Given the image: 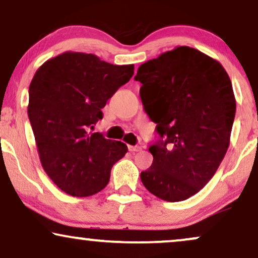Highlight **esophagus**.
Wrapping results in <instances>:
<instances>
[{
	"mask_svg": "<svg viewBox=\"0 0 258 258\" xmlns=\"http://www.w3.org/2000/svg\"><path fill=\"white\" fill-rule=\"evenodd\" d=\"M140 146H137V145H128V150L131 152H137V151H140Z\"/></svg>",
	"mask_w": 258,
	"mask_h": 258,
	"instance_id": "34e87169",
	"label": "esophagus"
}]
</instances>
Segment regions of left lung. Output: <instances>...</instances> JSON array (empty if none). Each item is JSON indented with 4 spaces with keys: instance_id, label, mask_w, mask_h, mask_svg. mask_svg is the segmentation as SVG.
Listing matches in <instances>:
<instances>
[{
    "instance_id": "8db88e82",
    "label": "left lung",
    "mask_w": 258,
    "mask_h": 258,
    "mask_svg": "<svg viewBox=\"0 0 258 258\" xmlns=\"http://www.w3.org/2000/svg\"><path fill=\"white\" fill-rule=\"evenodd\" d=\"M135 80L159 135L140 180L162 200H187L213 177L229 149L236 115L229 75L197 48L178 46L140 65Z\"/></svg>"
}]
</instances>
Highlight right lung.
I'll use <instances>...</instances> for the list:
<instances>
[{
	"instance_id": "right-lung-1",
	"label": "right lung",
	"mask_w": 258,
	"mask_h": 258,
	"mask_svg": "<svg viewBox=\"0 0 258 258\" xmlns=\"http://www.w3.org/2000/svg\"><path fill=\"white\" fill-rule=\"evenodd\" d=\"M135 65H113L83 52L45 61L29 84L28 118L48 177L67 194L90 197L108 184L114 163L127 145L90 130L102 108L128 82Z\"/></svg>"
}]
</instances>
